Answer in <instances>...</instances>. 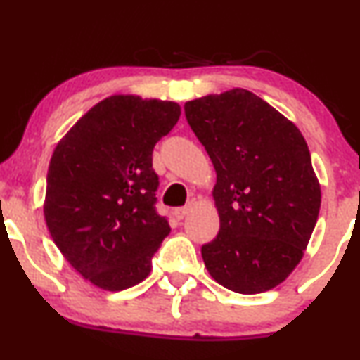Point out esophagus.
I'll list each match as a JSON object with an SVG mask.
<instances>
[{"instance_id":"esophagus-1","label":"esophagus","mask_w":360,"mask_h":360,"mask_svg":"<svg viewBox=\"0 0 360 360\" xmlns=\"http://www.w3.org/2000/svg\"><path fill=\"white\" fill-rule=\"evenodd\" d=\"M189 212H191V206H183V208H176L174 210V217L177 218V220H183V218L188 214Z\"/></svg>"}]
</instances>
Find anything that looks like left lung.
<instances>
[{"instance_id": "1", "label": "left lung", "mask_w": 360, "mask_h": 360, "mask_svg": "<svg viewBox=\"0 0 360 360\" xmlns=\"http://www.w3.org/2000/svg\"><path fill=\"white\" fill-rule=\"evenodd\" d=\"M184 113L217 172L220 230L201 247L206 269L230 291H269L303 259L320 212L307 140L242 88L188 101Z\"/></svg>"}]
</instances>
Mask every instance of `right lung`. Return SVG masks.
I'll return each mask as SVG.
<instances>
[{
    "mask_svg": "<svg viewBox=\"0 0 360 360\" xmlns=\"http://www.w3.org/2000/svg\"><path fill=\"white\" fill-rule=\"evenodd\" d=\"M174 101L113 94L82 115L49 164L44 217L52 240L105 291L142 283L171 232L155 212L152 150L176 125Z\"/></svg>",
    "mask_w": 360,
    "mask_h": 360,
    "instance_id": "1",
    "label": "right lung"
}]
</instances>
